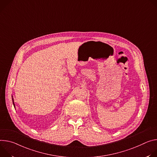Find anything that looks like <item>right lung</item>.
Returning a JSON list of instances; mask_svg holds the SVG:
<instances>
[{
  "label": "right lung",
  "mask_w": 157,
  "mask_h": 157,
  "mask_svg": "<svg viewBox=\"0 0 157 157\" xmlns=\"http://www.w3.org/2000/svg\"><path fill=\"white\" fill-rule=\"evenodd\" d=\"M12 101H13V106H15L14 105H15V104H14V103H13V99L12 98Z\"/></svg>",
  "instance_id": "obj_1"
}]
</instances>
